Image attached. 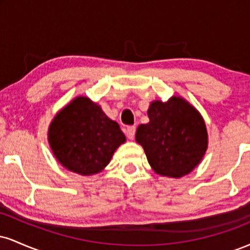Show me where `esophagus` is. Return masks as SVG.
<instances>
[{
    "label": "esophagus",
    "instance_id": "1",
    "mask_svg": "<svg viewBox=\"0 0 250 250\" xmlns=\"http://www.w3.org/2000/svg\"><path fill=\"white\" fill-rule=\"evenodd\" d=\"M135 131H136V128H135L134 125H130V127H127V129H125V135H127V137L129 140L134 139Z\"/></svg>",
    "mask_w": 250,
    "mask_h": 250
}]
</instances>
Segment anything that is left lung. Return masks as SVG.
Listing matches in <instances>:
<instances>
[{
  "label": "left lung",
  "instance_id": "1",
  "mask_svg": "<svg viewBox=\"0 0 250 250\" xmlns=\"http://www.w3.org/2000/svg\"><path fill=\"white\" fill-rule=\"evenodd\" d=\"M149 123L139 125L136 141L145 149L155 173L181 177L199 165L207 150V129L202 117L181 97L154 101Z\"/></svg>",
  "mask_w": 250,
  "mask_h": 250
}]
</instances>
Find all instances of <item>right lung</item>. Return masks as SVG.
Returning a JSON list of instances; mask_svg holds the SVG:
<instances>
[{
	"label": "right lung",
	"instance_id": "add662e5",
	"mask_svg": "<svg viewBox=\"0 0 250 250\" xmlns=\"http://www.w3.org/2000/svg\"><path fill=\"white\" fill-rule=\"evenodd\" d=\"M125 136L115 121L87 97H77L57 114L49 143L63 167L81 175L101 171Z\"/></svg>",
	"mask_w": 250,
	"mask_h": 250
}]
</instances>
